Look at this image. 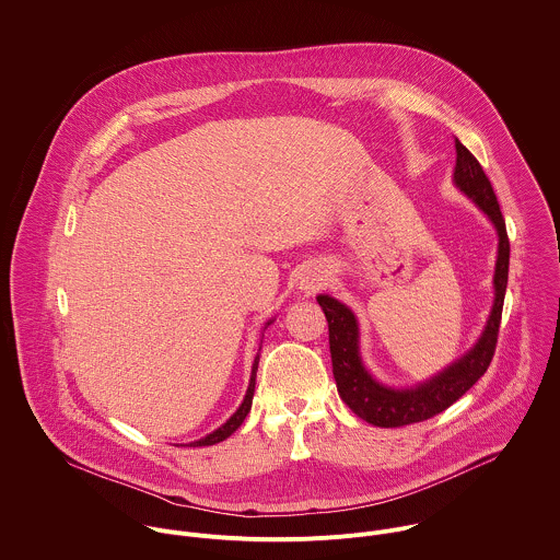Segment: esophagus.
Listing matches in <instances>:
<instances>
[{
    "mask_svg": "<svg viewBox=\"0 0 560 560\" xmlns=\"http://www.w3.org/2000/svg\"><path fill=\"white\" fill-rule=\"evenodd\" d=\"M326 280H328L326 271L313 267V269H306V273H302V278H300V289H302L304 293H315V291H319V289L326 284Z\"/></svg>",
    "mask_w": 560,
    "mask_h": 560,
    "instance_id": "obj_1",
    "label": "esophagus"
}]
</instances>
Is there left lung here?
I'll list each match as a JSON object with an SVG mask.
<instances>
[{"label": "left lung", "instance_id": "8db88e82", "mask_svg": "<svg viewBox=\"0 0 560 560\" xmlns=\"http://www.w3.org/2000/svg\"><path fill=\"white\" fill-rule=\"evenodd\" d=\"M454 185L460 188L493 223L498 230V260L493 273V306L487 326L476 341V346L463 354L458 361L447 365L443 372L432 375L415 386L395 388L377 382L361 359V330L354 313L330 295H317V302L328 319L330 332V357L332 373L341 399L368 423L377 428H399L417 421H425L458 397H463L489 370L495 354L502 306L509 282V258L511 243L506 234V223L498 203L493 187L482 172L476 156L456 139V167Z\"/></svg>", "mask_w": 560, "mask_h": 560}]
</instances>
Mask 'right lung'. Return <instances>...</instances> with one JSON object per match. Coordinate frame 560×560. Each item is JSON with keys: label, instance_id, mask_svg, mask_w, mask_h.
Returning a JSON list of instances; mask_svg holds the SVG:
<instances>
[{"label": "right lung", "instance_id": "right-lung-1", "mask_svg": "<svg viewBox=\"0 0 560 560\" xmlns=\"http://www.w3.org/2000/svg\"><path fill=\"white\" fill-rule=\"evenodd\" d=\"M273 319H269L267 324H265V328L271 324ZM258 361H260V348H258V354H256V359H254V365H252V377H249V386H247V393H245V397H243V401H241V406L236 408V412L221 425V428H217L214 432H210V434H206L203 439H199V441H192L190 445L192 447H197V445H214V443H219V441H225L241 423H243V419L247 417V412H249V408H252V397H254V386H256V372H258Z\"/></svg>", "mask_w": 560, "mask_h": 560}]
</instances>
